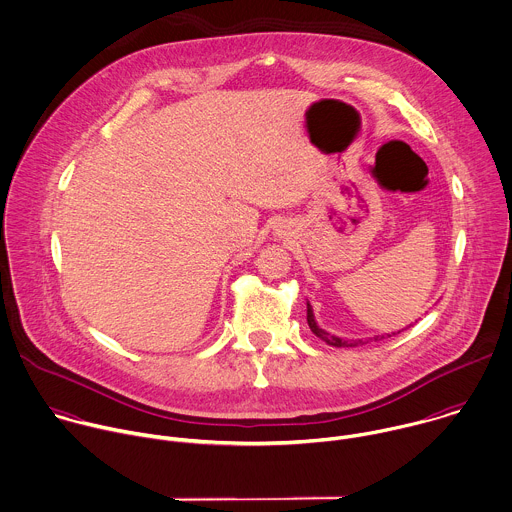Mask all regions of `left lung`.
<instances>
[{
    "label": "left lung",
    "mask_w": 512,
    "mask_h": 512,
    "mask_svg": "<svg viewBox=\"0 0 512 512\" xmlns=\"http://www.w3.org/2000/svg\"><path fill=\"white\" fill-rule=\"evenodd\" d=\"M307 323H309V327H311V331L321 339V341H325L327 345H331V347H357V345H363V341H345V339H341V337H335V335H331V333H327L325 329H321L319 325H317V321H315V315H313V309H311V305L307 303ZM401 333V331H399ZM395 335V333H393ZM391 337V335H389ZM379 339V337H377ZM375 339V341H377ZM381 339H385V337H381Z\"/></svg>",
    "instance_id": "1"
}]
</instances>
